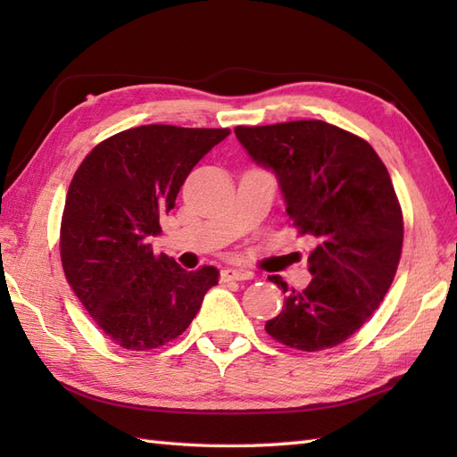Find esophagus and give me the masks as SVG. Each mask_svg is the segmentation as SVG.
Segmentation results:
<instances>
[{"mask_svg":"<svg viewBox=\"0 0 457 457\" xmlns=\"http://www.w3.org/2000/svg\"><path fill=\"white\" fill-rule=\"evenodd\" d=\"M253 278V273L247 269H223L221 280H249Z\"/></svg>","mask_w":457,"mask_h":457,"instance_id":"obj_1","label":"esophagus"}]
</instances>
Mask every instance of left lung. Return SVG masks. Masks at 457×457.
Listing matches in <instances>:
<instances>
[{
    "mask_svg": "<svg viewBox=\"0 0 457 457\" xmlns=\"http://www.w3.org/2000/svg\"><path fill=\"white\" fill-rule=\"evenodd\" d=\"M257 164L275 172L288 220L316 247L304 290L269 277L285 296L265 329L300 352L339 345L389 290L403 251V212L389 170L371 145L320 120L236 128Z\"/></svg>",
    "mask_w": 457,
    "mask_h": 457,
    "instance_id": "left-lung-1",
    "label": "left lung"
}]
</instances>
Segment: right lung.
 Returning <instances> with one entry per match:
<instances>
[{"label":"right lung","mask_w":457,"mask_h":457,"mask_svg":"<svg viewBox=\"0 0 457 457\" xmlns=\"http://www.w3.org/2000/svg\"><path fill=\"white\" fill-rule=\"evenodd\" d=\"M229 129L141 125L90 151L66 194L61 261L68 285L113 344L131 352L179 337L218 285V269L157 255L161 216L198 161Z\"/></svg>","instance_id":"obj_1"}]
</instances>
